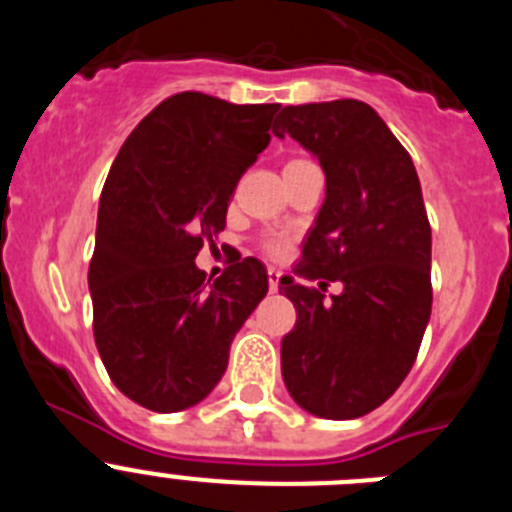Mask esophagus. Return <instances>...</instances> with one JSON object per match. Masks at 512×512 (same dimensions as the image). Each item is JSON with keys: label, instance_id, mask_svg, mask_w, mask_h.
<instances>
[{"label": "esophagus", "instance_id": "obj_1", "mask_svg": "<svg viewBox=\"0 0 512 512\" xmlns=\"http://www.w3.org/2000/svg\"><path fill=\"white\" fill-rule=\"evenodd\" d=\"M279 277H282V274H279L277 269H269V289H271V292H277Z\"/></svg>", "mask_w": 512, "mask_h": 512}]
</instances>
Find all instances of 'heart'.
Wrapping results in <instances>:
<instances>
[{"instance_id": "heart-1", "label": "heart", "mask_w": 512, "mask_h": 512, "mask_svg": "<svg viewBox=\"0 0 512 512\" xmlns=\"http://www.w3.org/2000/svg\"><path fill=\"white\" fill-rule=\"evenodd\" d=\"M266 251H269L271 256H284V251H287V243H284L282 238H274V241L266 243Z\"/></svg>"}]
</instances>
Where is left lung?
<instances>
[{
	"instance_id": "1",
	"label": "left lung",
	"mask_w": 512,
	"mask_h": 512,
	"mask_svg": "<svg viewBox=\"0 0 512 512\" xmlns=\"http://www.w3.org/2000/svg\"><path fill=\"white\" fill-rule=\"evenodd\" d=\"M274 135L295 138L325 171V200L295 276L279 292L297 310L282 338V377L307 413H372L413 369L431 318V225L410 153L359 99L284 107ZM328 281L344 292L325 301Z\"/></svg>"
}]
</instances>
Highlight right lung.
<instances>
[{
	"mask_svg": "<svg viewBox=\"0 0 512 512\" xmlns=\"http://www.w3.org/2000/svg\"><path fill=\"white\" fill-rule=\"evenodd\" d=\"M277 110L174 94L138 122L104 182L89 264L94 341L117 390L153 413H179L215 390L235 333L269 292L253 256L215 282L194 259L215 246Z\"/></svg>",
	"mask_w": 512,
	"mask_h": 512,
	"instance_id": "1",
	"label": "right lung"
}]
</instances>
